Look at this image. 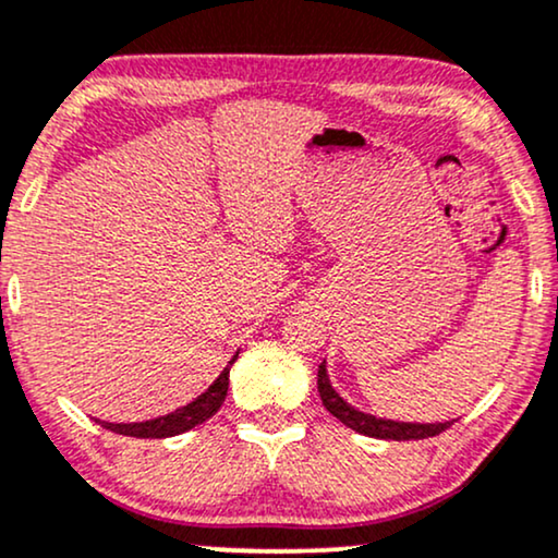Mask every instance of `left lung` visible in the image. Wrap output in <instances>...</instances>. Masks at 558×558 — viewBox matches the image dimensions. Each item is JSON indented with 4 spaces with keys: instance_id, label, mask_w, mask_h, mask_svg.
<instances>
[{
    "instance_id": "obj_1",
    "label": "left lung",
    "mask_w": 558,
    "mask_h": 558,
    "mask_svg": "<svg viewBox=\"0 0 558 558\" xmlns=\"http://www.w3.org/2000/svg\"><path fill=\"white\" fill-rule=\"evenodd\" d=\"M319 397L322 404L327 407L331 417H337L344 427L355 429V433L378 437V440H425V437L440 435L442 429H448L453 422H397L386 417H373L368 412H361V409L350 407L340 393L331 389L329 376H327V361L319 365Z\"/></svg>"
}]
</instances>
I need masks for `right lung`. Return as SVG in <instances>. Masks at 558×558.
<instances>
[{"label":"right lung","mask_w":558,"mask_h":558,"mask_svg":"<svg viewBox=\"0 0 558 558\" xmlns=\"http://www.w3.org/2000/svg\"><path fill=\"white\" fill-rule=\"evenodd\" d=\"M236 355H239V352H236ZM236 355L231 357L227 368L221 371V376H218L214 384H210L208 389L201 393V397L190 401V404L174 409V412H169V414H165V417H157V420L131 422V425L102 422V427L110 429V433L129 435V437H172V435H182V433H187V429L203 425V422L214 417L218 409H221L223 399H227L229 371H231V365H234Z\"/></svg>","instance_id":"right-lung-1"}]
</instances>
